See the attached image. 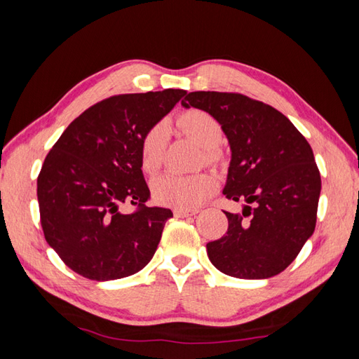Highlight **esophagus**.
I'll list each match as a JSON object with an SVG mask.
<instances>
[{"instance_id": "34e87169", "label": "esophagus", "mask_w": 359, "mask_h": 359, "mask_svg": "<svg viewBox=\"0 0 359 359\" xmlns=\"http://www.w3.org/2000/svg\"><path fill=\"white\" fill-rule=\"evenodd\" d=\"M199 212V210H184V208H175L174 215L177 217H188V216H194Z\"/></svg>"}]
</instances>
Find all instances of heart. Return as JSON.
I'll return each instance as SVG.
<instances>
[{
  "label": "heart",
  "instance_id": "b5f03b06",
  "mask_svg": "<svg viewBox=\"0 0 359 359\" xmlns=\"http://www.w3.org/2000/svg\"><path fill=\"white\" fill-rule=\"evenodd\" d=\"M179 129L189 139L203 147V158L207 163H217L220 152L217 149L222 140V126L219 121L202 109L182 112L175 120ZM166 129L163 123L151 126L143 135L140 144L142 168L144 172L156 174L163 162ZM216 189V177L208 171L180 175L165 174L152 184V194L162 205L175 208L194 210Z\"/></svg>",
  "mask_w": 359,
  "mask_h": 359
}]
</instances>
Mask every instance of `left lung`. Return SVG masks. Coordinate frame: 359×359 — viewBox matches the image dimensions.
<instances>
[{"label":"left lung","instance_id":"1","mask_svg":"<svg viewBox=\"0 0 359 359\" xmlns=\"http://www.w3.org/2000/svg\"><path fill=\"white\" fill-rule=\"evenodd\" d=\"M182 104L222 126L231 147L224 194L247 203L242 215L224 211L226 233L207 243L211 264L239 279L276 276L316 226L321 174L311 147L284 114L243 94L196 90Z\"/></svg>","mask_w":359,"mask_h":359}]
</instances>
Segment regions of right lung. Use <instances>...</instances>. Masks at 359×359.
Returning <instances> with one entry per match:
<instances>
[{"instance_id":"1","label":"right lung","mask_w":359,"mask_h":359,"mask_svg":"<svg viewBox=\"0 0 359 359\" xmlns=\"http://www.w3.org/2000/svg\"><path fill=\"white\" fill-rule=\"evenodd\" d=\"M187 94L165 89L95 103L65 129L36 179L44 239L80 276L112 280L154 256L171 210L148 207L140 144ZM134 204L133 213L121 205Z\"/></svg>"}]
</instances>
